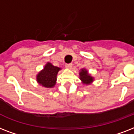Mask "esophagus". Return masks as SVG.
Wrapping results in <instances>:
<instances>
[{
	"label": "esophagus",
	"mask_w": 134,
	"mask_h": 134,
	"mask_svg": "<svg viewBox=\"0 0 134 134\" xmlns=\"http://www.w3.org/2000/svg\"><path fill=\"white\" fill-rule=\"evenodd\" d=\"M72 64H66V68H69V69H70V68H72Z\"/></svg>",
	"instance_id": "esophagus-1"
}]
</instances>
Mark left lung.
<instances>
[{"label": "left lung", "mask_w": 134, "mask_h": 134, "mask_svg": "<svg viewBox=\"0 0 134 134\" xmlns=\"http://www.w3.org/2000/svg\"><path fill=\"white\" fill-rule=\"evenodd\" d=\"M80 80L85 84H89L93 81V77L88 74L87 70H85V69H82L80 72Z\"/></svg>", "instance_id": "left-lung-1"}]
</instances>
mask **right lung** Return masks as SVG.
Returning a JSON list of instances; mask_svg holds the SVG:
<instances>
[{"instance_id":"1","label":"right lung","mask_w":134,"mask_h":134,"mask_svg":"<svg viewBox=\"0 0 134 134\" xmlns=\"http://www.w3.org/2000/svg\"><path fill=\"white\" fill-rule=\"evenodd\" d=\"M61 68L47 63L44 69L37 75V81L40 85L47 88H52L55 85L57 75Z\"/></svg>"}]
</instances>
